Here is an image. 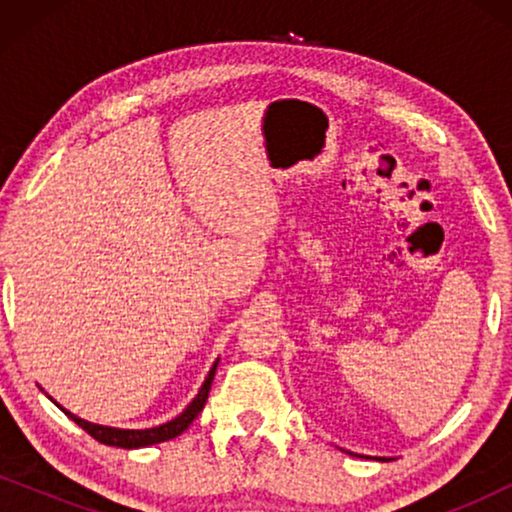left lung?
Listing matches in <instances>:
<instances>
[{
  "mask_svg": "<svg viewBox=\"0 0 512 512\" xmlns=\"http://www.w3.org/2000/svg\"><path fill=\"white\" fill-rule=\"evenodd\" d=\"M380 459H382V461H387V459H384V457H380Z\"/></svg>",
  "mask_w": 512,
  "mask_h": 512,
  "instance_id": "left-lung-1",
  "label": "left lung"
}]
</instances>
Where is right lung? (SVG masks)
<instances>
[{
    "label": "right lung",
    "mask_w": 512,
    "mask_h": 512,
    "mask_svg": "<svg viewBox=\"0 0 512 512\" xmlns=\"http://www.w3.org/2000/svg\"><path fill=\"white\" fill-rule=\"evenodd\" d=\"M216 366H219V359L214 361L212 370H209V375L205 377V382H202V387L198 391V396L193 398L191 403L186 405L184 412L181 415H177L174 419H170V422L160 424V426H151V429H116V426H104V424H93L88 422V419H81L76 417L74 412H69L67 408H62V405H58V408L65 412V415L72 419V422H76L81 426L83 431L90 433L95 440H100V443L104 445H111V447H125V450H137V447H149V445H156V443H165V440H172L177 438L184 433L188 426L193 424V419L200 415V410L205 408L207 403V396H209V389H212V380H214V373H216Z\"/></svg>",
    "instance_id": "right-lung-1"
}]
</instances>
